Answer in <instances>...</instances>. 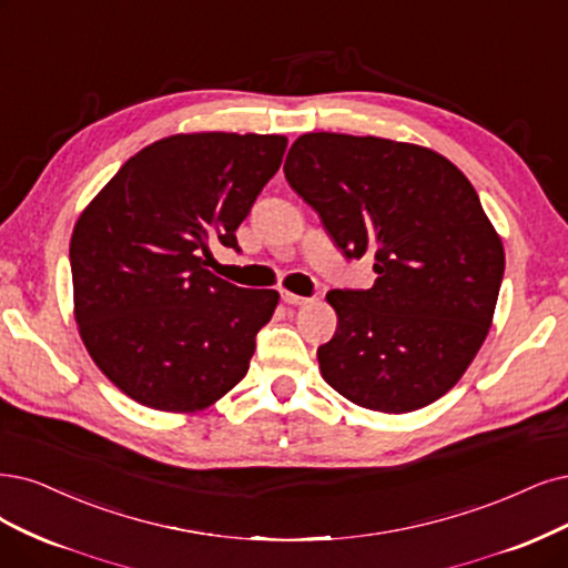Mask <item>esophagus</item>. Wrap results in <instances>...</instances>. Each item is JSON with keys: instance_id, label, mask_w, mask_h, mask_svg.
Instances as JSON below:
<instances>
[{"instance_id": "obj_1", "label": "esophagus", "mask_w": 568, "mask_h": 568, "mask_svg": "<svg viewBox=\"0 0 568 568\" xmlns=\"http://www.w3.org/2000/svg\"><path fill=\"white\" fill-rule=\"evenodd\" d=\"M281 297H283V302H285V304H292V306H304V304H308V302H311L308 297L292 295V292H287V290H283V292H281Z\"/></svg>"}]
</instances>
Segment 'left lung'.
I'll use <instances>...</instances> for the list:
<instances>
[{
    "mask_svg": "<svg viewBox=\"0 0 568 568\" xmlns=\"http://www.w3.org/2000/svg\"><path fill=\"white\" fill-rule=\"evenodd\" d=\"M283 171L344 257L376 273L327 295L339 323L323 379L374 412L435 403L485 342L506 268L475 186L426 146L374 135L306 133Z\"/></svg>",
    "mask_w": 568,
    "mask_h": 568,
    "instance_id": "1",
    "label": "left lung"
}]
</instances>
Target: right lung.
I'll return each mask as SVG.
<instances>
[{
  "label": "right lung",
  "mask_w": 568,
  "mask_h": 568,
  "mask_svg": "<svg viewBox=\"0 0 568 568\" xmlns=\"http://www.w3.org/2000/svg\"><path fill=\"white\" fill-rule=\"evenodd\" d=\"M287 138H163L125 161L79 217L70 266L81 339L135 403L194 412L234 388L276 290L205 268L210 245L241 252L236 229L281 168Z\"/></svg>",
  "instance_id": "add662e5"
}]
</instances>
